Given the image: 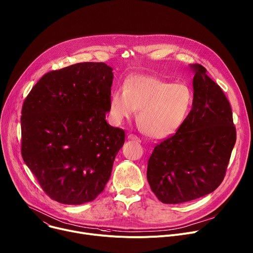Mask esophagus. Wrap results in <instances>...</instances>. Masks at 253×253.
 Wrapping results in <instances>:
<instances>
[{"label": "esophagus", "instance_id": "esophagus-1", "mask_svg": "<svg viewBox=\"0 0 253 253\" xmlns=\"http://www.w3.org/2000/svg\"><path fill=\"white\" fill-rule=\"evenodd\" d=\"M128 139L133 140V141H136V142H141L140 138L137 137L136 135H134V134H129V135H128Z\"/></svg>", "mask_w": 253, "mask_h": 253}]
</instances>
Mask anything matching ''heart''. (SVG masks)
Returning <instances> with one entry per match:
<instances>
[{
  "label": "heart",
  "mask_w": 253,
  "mask_h": 253,
  "mask_svg": "<svg viewBox=\"0 0 253 253\" xmlns=\"http://www.w3.org/2000/svg\"><path fill=\"white\" fill-rule=\"evenodd\" d=\"M193 92L186 83H169L150 75H131L124 88L110 96V115L115 124L130 119L138 110L137 123L146 135L162 139L176 133L189 116Z\"/></svg>",
  "instance_id": "heart-1"
}]
</instances>
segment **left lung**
Wrapping results in <instances>:
<instances>
[{
  "mask_svg": "<svg viewBox=\"0 0 253 253\" xmlns=\"http://www.w3.org/2000/svg\"><path fill=\"white\" fill-rule=\"evenodd\" d=\"M193 105L173 136L158 144L147 163L149 186L163 204L186 203L214 191L224 180L236 142L232 109L221 87L199 64Z\"/></svg>",
  "mask_w": 253,
  "mask_h": 253,
  "instance_id": "1",
  "label": "left lung"
}]
</instances>
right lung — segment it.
<instances>
[{
	"label": "right lung",
	"mask_w": 253,
	"mask_h": 253,
	"mask_svg": "<svg viewBox=\"0 0 253 253\" xmlns=\"http://www.w3.org/2000/svg\"><path fill=\"white\" fill-rule=\"evenodd\" d=\"M113 69L78 63L44 74L25 98L21 155L52 199L92 201L105 189L125 132L107 123Z\"/></svg>",
	"instance_id": "right-lung-1"
}]
</instances>
